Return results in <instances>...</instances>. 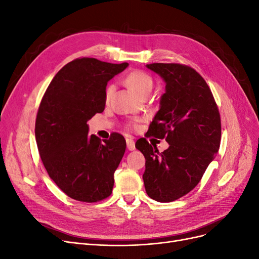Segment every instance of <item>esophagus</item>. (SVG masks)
I'll list each match as a JSON object with an SVG mask.
<instances>
[{"mask_svg":"<svg viewBox=\"0 0 259 259\" xmlns=\"http://www.w3.org/2000/svg\"><path fill=\"white\" fill-rule=\"evenodd\" d=\"M126 147H127L130 151L135 150V143H134V140H133L132 137L126 138Z\"/></svg>","mask_w":259,"mask_h":259,"instance_id":"obj_1","label":"esophagus"}]
</instances>
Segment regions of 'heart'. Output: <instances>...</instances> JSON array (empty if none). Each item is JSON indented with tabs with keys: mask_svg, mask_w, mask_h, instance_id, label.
Instances as JSON below:
<instances>
[{
	"mask_svg": "<svg viewBox=\"0 0 259 259\" xmlns=\"http://www.w3.org/2000/svg\"><path fill=\"white\" fill-rule=\"evenodd\" d=\"M124 84L127 86L135 94L140 97H147L151 93L153 89V79L148 73L140 71V70H133L128 72L123 79ZM114 88L112 85H108L105 91V100H110ZM137 126L135 122H131L127 124V128H135Z\"/></svg>",
	"mask_w": 259,
	"mask_h": 259,
	"instance_id": "obj_1",
	"label": "heart"
}]
</instances>
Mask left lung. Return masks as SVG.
<instances>
[{"instance_id":"1","label":"left lung","mask_w":259,"mask_h":259,"mask_svg":"<svg viewBox=\"0 0 259 259\" xmlns=\"http://www.w3.org/2000/svg\"><path fill=\"white\" fill-rule=\"evenodd\" d=\"M147 68L166 83L147 137L165 138L169 147L160 153L146 138L135 146L146 159L147 194L165 203L189 193L215 159L221 146V114L207 83L193 68L158 62Z\"/></svg>"}]
</instances>
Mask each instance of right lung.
Wrapping results in <instances>:
<instances>
[{"mask_svg": "<svg viewBox=\"0 0 259 259\" xmlns=\"http://www.w3.org/2000/svg\"><path fill=\"white\" fill-rule=\"evenodd\" d=\"M127 66L76 58L54 76L41 100L35 120L38 153L49 176L71 199L94 203L112 192L126 142L117 133L103 142L90 136L88 121L105 110L108 81Z\"/></svg>", "mask_w": 259, "mask_h": 259, "instance_id": "right-lung-1", "label": "right lung"}]
</instances>
